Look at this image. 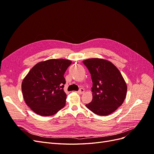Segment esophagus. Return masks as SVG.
Here are the masks:
<instances>
[{"label":"esophagus","instance_id":"esophagus-1","mask_svg":"<svg viewBox=\"0 0 154 154\" xmlns=\"http://www.w3.org/2000/svg\"><path fill=\"white\" fill-rule=\"evenodd\" d=\"M84 92H85V90L83 89V88H81L80 90H79L77 92L78 93V94H83V93H84Z\"/></svg>","mask_w":154,"mask_h":154}]
</instances>
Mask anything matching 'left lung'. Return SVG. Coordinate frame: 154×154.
<instances>
[{
  "label": "left lung",
  "mask_w": 154,
  "mask_h": 154,
  "mask_svg": "<svg viewBox=\"0 0 154 154\" xmlns=\"http://www.w3.org/2000/svg\"><path fill=\"white\" fill-rule=\"evenodd\" d=\"M83 63L89 71L92 81V100L85 106L99 116L112 114L122 105L127 85L114 65L106 60L89 58Z\"/></svg>",
  "instance_id": "obj_1"
}]
</instances>
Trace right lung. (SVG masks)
I'll return each mask as SVG.
<instances>
[{
  "label": "right lung",
  "mask_w": 154,
  "mask_h": 154,
  "mask_svg": "<svg viewBox=\"0 0 154 154\" xmlns=\"http://www.w3.org/2000/svg\"><path fill=\"white\" fill-rule=\"evenodd\" d=\"M71 60L50 59L36 63L22 83V91L27 105L42 116L57 113L66 105L63 77Z\"/></svg>",
  "instance_id": "1"
}]
</instances>
